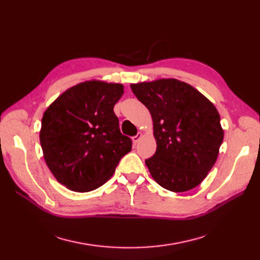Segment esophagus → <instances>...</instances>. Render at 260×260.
Here are the masks:
<instances>
[{"instance_id":"obj_1","label":"esophagus","mask_w":260,"mask_h":260,"mask_svg":"<svg viewBox=\"0 0 260 260\" xmlns=\"http://www.w3.org/2000/svg\"><path fill=\"white\" fill-rule=\"evenodd\" d=\"M141 138H142V133H141V132H139L137 136H135V137H133V138H132V141H133V143H135V144H138V143H139V141L141 140Z\"/></svg>"}]
</instances>
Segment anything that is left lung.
<instances>
[{
  "instance_id": "obj_1",
  "label": "left lung",
  "mask_w": 260,
  "mask_h": 260,
  "mask_svg": "<svg viewBox=\"0 0 260 260\" xmlns=\"http://www.w3.org/2000/svg\"><path fill=\"white\" fill-rule=\"evenodd\" d=\"M130 86L152 115L157 148L145 164L153 179L177 193L201 184L223 141L217 108L192 85L177 79Z\"/></svg>"
}]
</instances>
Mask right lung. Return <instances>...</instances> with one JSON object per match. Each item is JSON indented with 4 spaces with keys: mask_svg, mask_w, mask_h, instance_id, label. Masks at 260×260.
Wrapping results in <instances>:
<instances>
[{
    "mask_svg": "<svg viewBox=\"0 0 260 260\" xmlns=\"http://www.w3.org/2000/svg\"><path fill=\"white\" fill-rule=\"evenodd\" d=\"M123 94L120 83L81 82L46 108L40 143L46 165L58 182L75 192H90L109 180L132 148L121 135L114 106Z\"/></svg>",
    "mask_w": 260,
    "mask_h": 260,
    "instance_id": "add662e5",
    "label": "right lung"
}]
</instances>
